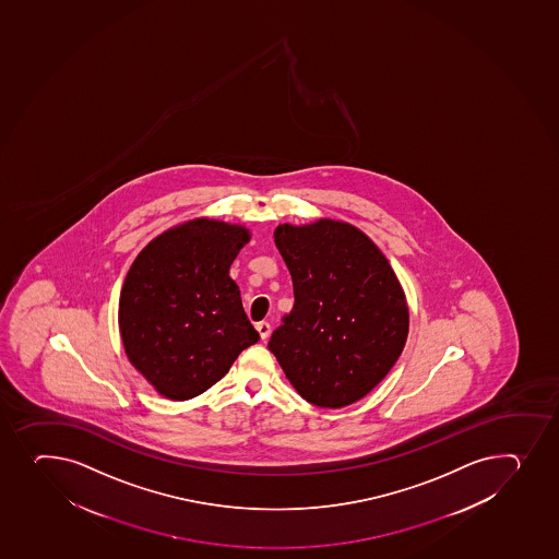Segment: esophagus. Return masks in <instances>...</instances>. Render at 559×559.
Wrapping results in <instances>:
<instances>
[{
  "label": "esophagus",
  "instance_id": "1",
  "mask_svg": "<svg viewBox=\"0 0 559 559\" xmlns=\"http://www.w3.org/2000/svg\"><path fill=\"white\" fill-rule=\"evenodd\" d=\"M257 330H259L260 340L265 341V340H267V337H270V334H271L270 323H265V321H262V323H257Z\"/></svg>",
  "mask_w": 559,
  "mask_h": 559
}]
</instances>
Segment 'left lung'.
Listing matches in <instances>:
<instances>
[{"label": "left lung", "mask_w": 559, "mask_h": 559, "mask_svg": "<svg viewBox=\"0 0 559 559\" xmlns=\"http://www.w3.org/2000/svg\"><path fill=\"white\" fill-rule=\"evenodd\" d=\"M275 243L292 273L295 305L267 348L306 402L346 407L402 354L409 332L402 286L369 236L343 222L278 225Z\"/></svg>", "instance_id": "left-lung-1"}]
</instances>
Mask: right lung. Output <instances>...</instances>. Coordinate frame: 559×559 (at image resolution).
<instances>
[{
	"instance_id": "right-lung-1",
	"label": "right lung",
	"mask_w": 559,
	"mask_h": 559,
	"mask_svg": "<svg viewBox=\"0 0 559 559\" xmlns=\"http://www.w3.org/2000/svg\"><path fill=\"white\" fill-rule=\"evenodd\" d=\"M248 229L194 219L139 253L119 302L122 345L133 367L170 400H190L222 380L260 340L229 276Z\"/></svg>"
}]
</instances>
